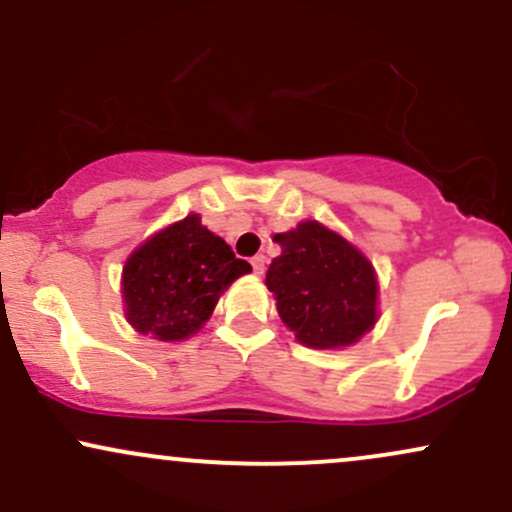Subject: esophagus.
<instances>
[{
    "instance_id": "esophagus-1",
    "label": "esophagus",
    "mask_w": 512,
    "mask_h": 512,
    "mask_svg": "<svg viewBox=\"0 0 512 512\" xmlns=\"http://www.w3.org/2000/svg\"><path fill=\"white\" fill-rule=\"evenodd\" d=\"M250 264H252V272L255 274H264V264H267V257L264 255H255L250 260Z\"/></svg>"
}]
</instances>
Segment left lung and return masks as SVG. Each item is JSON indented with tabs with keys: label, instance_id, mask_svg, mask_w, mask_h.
I'll return each mask as SVG.
<instances>
[{
	"label": "left lung",
	"instance_id": "left-lung-1",
	"mask_svg": "<svg viewBox=\"0 0 512 512\" xmlns=\"http://www.w3.org/2000/svg\"><path fill=\"white\" fill-rule=\"evenodd\" d=\"M274 240L281 255L269 264L267 289L298 342L313 349L358 342L378 320L373 264L317 221L298 223Z\"/></svg>",
	"mask_w": 512,
	"mask_h": 512
}]
</instances>
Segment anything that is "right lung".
<instances>
[{"label":"right lung","instance_id":"right-lung-1","mask_svg":"<svg viewBox=\"0 0 512 512\" xmlns=\"http://www.w3.org/2000/svg\"><path fill=\"white\" fill-rule=\"evenodd\" d=\"M250 269L190 214L146 240L125 262L122 296L129 325L161 342H180L209 320L223 289Z\"/></svg>","mask_w":512,"mask_h":512}]
</instances>
